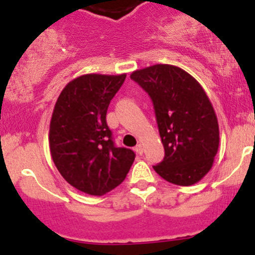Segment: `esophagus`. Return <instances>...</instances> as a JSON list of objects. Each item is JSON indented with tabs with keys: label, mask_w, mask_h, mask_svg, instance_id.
<instances>
[{
	"label": "esophagus",
	"mask_w": 255,
	"mask_h": 255,
	"mask_svg": "<svg viewBox=\"0 0 255 255\" xmlns=\"http://www.w3.org/2000/svg\"><path fill=\"white\" fill-rule=\"evenodd\" d=\"M135 151L138 155H142L143 154V145L142 144H137L135 147Z\"/></svg>",
	"instance_id": "1"
}]
</instances>
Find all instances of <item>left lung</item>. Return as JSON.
I'll list each match as a JSON object with an SVG mask.
<instances>
[{
	"mask_svg": "<svg viewBox=\"0 0 255 255\" xmlns=\"http://www.w3.org/2000/svg\"><path fill=\"white\" fill-rule=\"evenodd\" d=\"M131 79L153 101L165 158L153 166L172 184L189 187L212 168L219 147V125L204 88L187 71L156 64L136 70Z\"/></svg>",
	"mask_w": 255,
	"mask_h": 255,
	"instance_id": "1",
	"label": "left lung"
}]
</instances>
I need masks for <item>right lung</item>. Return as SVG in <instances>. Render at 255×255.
<instances>
[{
	"instance_id": "obj_1",
	"label": "right lung",
	"mask_w": 255,
	"mask_h": 255,
	"mask_svg": "<svg viewBox=\"0 0 255 255\" xmlns=\"http://www.w3.org/2000/svg\"><path fill=\"white\" fill-rule=\"evenodd\" d=\"M127 74L88 73L62 89L49 127L51 159L68 184L85 194L105 195L125 179L135 160L117 148L106 122L108 106Z\"/></svg>"
}]
</instances>
